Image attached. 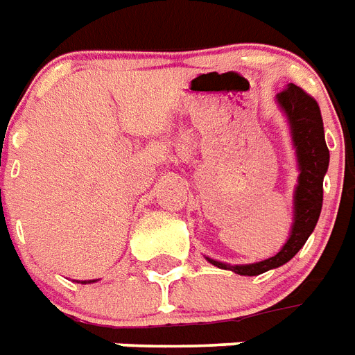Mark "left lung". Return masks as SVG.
Listing matches in <instances>:
<instances>
[{
  "label": "left lung",
  "mask_w": 355,
  "mask_h": 355,
  "mask_svg": "<svg viewBox=\"0 0 355 355\" xmlns=\"http://www.w3.org/2000/svg\"><path fill=\"white\" fill-rule=\"evenodd\" d=\"M277 104L284 112L290 124L291 141H293L300 172L293 194V225H291L290 238L275 257L257 263L231 266L207 257L212 266H218L220 269H231L232 273L248 275V277L266 273L269 269L280 268L286 262H290L313 232L322 209V180L330 163V152L324 141L319 104L315 98L310 97L304 89H300L295 84H288L284 92L277 95Z\"/></svg>",
  "instance_id": "1"
}]
</instances>
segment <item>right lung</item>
I'll return each instance as SVG.
<instances>
[{
    "mask_svg": "<svg viewBox=\"0 0 355 355\" xmlns=\"http://www.w3.org/2000/svg\"><path fill=\"white\" fill-rule=\"evenodd\" d=\"M93 282H95V280H93ZM82 284H86V282H82Z\"/></svg>",
    "mask_w": 355,
    "mask_h": 355,
    "instance_id": "1",
    "label": "right lung"
}]
</instances>
